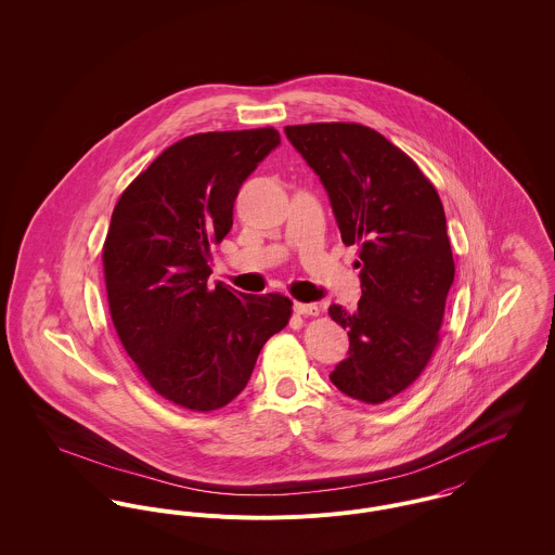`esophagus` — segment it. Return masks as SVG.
Listing matches in <instances>:
<instances>
[{
    "label": "esophagus",
    "instance_id": "esophagus-1",
    "mask_svg": "<svg viewBox=\"0 0 555 555\" xmlns=\"http://www.w3.org/2000/svg\"><path fill=\"white\" fill-rule=\"evenodd\" d=\"M293 307H295L296 315H305V318L320 313V307L315 302H295Z\"/></svg>",
    "mask_w": 555,
    "mask_h": 555
}]
</instances>
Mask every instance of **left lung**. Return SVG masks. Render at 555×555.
<instances>
[{
    "mask_svg": "<svg viewBox=\"0 0 555 555\" xmlns=\"http://www.w3.org/2000/svg\"><path fill=\"white\" fill-rule=\"evenodd\" d=\"M284 132L326 189L343 242L360 246L358 309H328L349 334V353L331 380L353 400L380 404L423 372L440 340L454 282L440 195L372 128L333 121Z\"/></svg>",
    "mask_w": 555,
    "mask_h": 555,
    "instance_id": "obj_1",
    "label": "left lung"
}]
</instances>
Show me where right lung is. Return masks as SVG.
<instances>
[{
    "label": "right lung",
    "mask_w": 555,
    "mask_h": 555,
    "mask_svg": "<svg viewBox=\"0 0 555 555\" xmlns=\"http://www.w3.org/2000/svg\"><path fill=\"white\" fill-rule=\"evenodd\" d=\"M278 145L273 128L186 137L113 210L103 248L113 326L149 385L179 406H227L288 324L291 298L208 284L240 186Z\"/></svg>",
    "instance_id": "1"
}]
</instances>
